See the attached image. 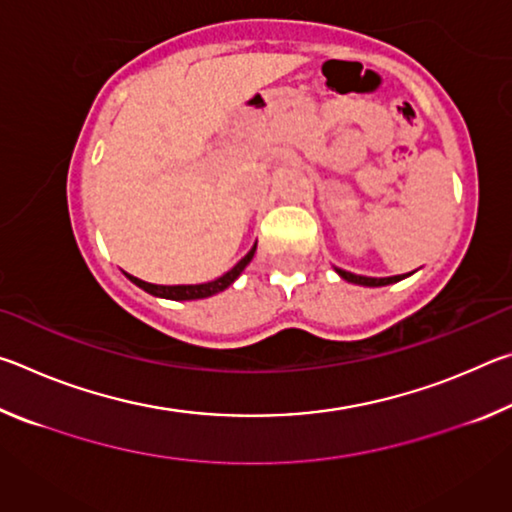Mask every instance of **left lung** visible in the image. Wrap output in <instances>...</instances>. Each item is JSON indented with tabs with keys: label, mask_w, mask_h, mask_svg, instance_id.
<instances>
[{
	"label": "left lung",
	"mask_w": 512,
	"mask_h": 512,
	"mask_svg": "<svg viewBox=\"0 0 512 512\" xmlns=\"http://www.w3.org/2000/svg\"><path fill=\"white\" fill-rule=\"evenodd\" d=\"M334 271L339 273V277H343L345 282L359 284V287H386V284H395L411 275V273H404V275H393V277H366V275H354L350 271H343V268H336V266H334Z\"/></svg>",
	"instance_id": "1"
}]
</instances>
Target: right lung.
Instances as JSON below:
<instances>
[{"mask_svg":"<svg viewBox=\"0 0 512 512\" xmlns=\"http://www.w3.org/2000/svg\"><path fill=\"white\" fill-rule=\"evenodd\" d=\"M257 250V241L253 244V248L248 250L246 257H241L239 262L230 268L228 273H223L221 277H216L212 282H203V284H173V287H167V284H151L144 282L140 277H135L131 273H124L128 280H131L135 287L144 289L146 293H151L155 298H167V300H201V298H210L214 293H221L230 287L237 277L244 273V268L250 264V259L255 257Z\"/></svg>","mask_w":512,"mask_h":512,"instance_id":"add662e5","label":"right lung"}]
</instances>
